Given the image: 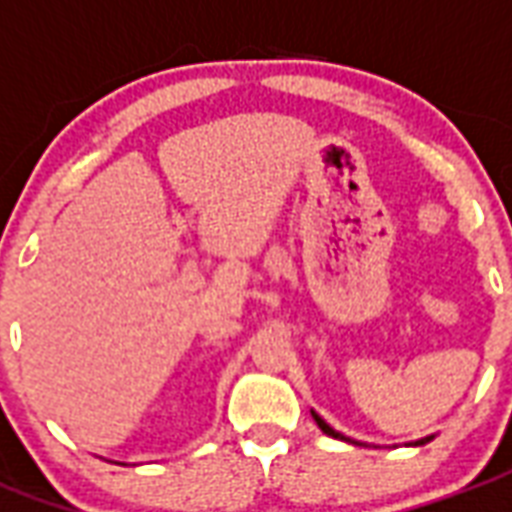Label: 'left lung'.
Instances as JSON below:
<instances>
[{
    "label": "left lung",
    "instance_id": "1",
    "mask_svg": "<svg viewBox=\"0 0 512 512\" xmlns=\"http://www.w3.org/2000/svg\"><path fill=\"white\" fill-rule=\"evenodd\" d=\"M312 418L317 420V426H320V429H323V434H328V437H333V439H347L344 437V434H339V431L336 429H331V426H328V423H325L323 418H320V415H317V412H312ZM431 437H426V439H418V442H415V445H426V442H429ZM347 442H352V439H347ZM355 445H358V442H355Z\"/></svg>",
    "mask_w": 512,
    "mask_h": 512
}]
</instances>
